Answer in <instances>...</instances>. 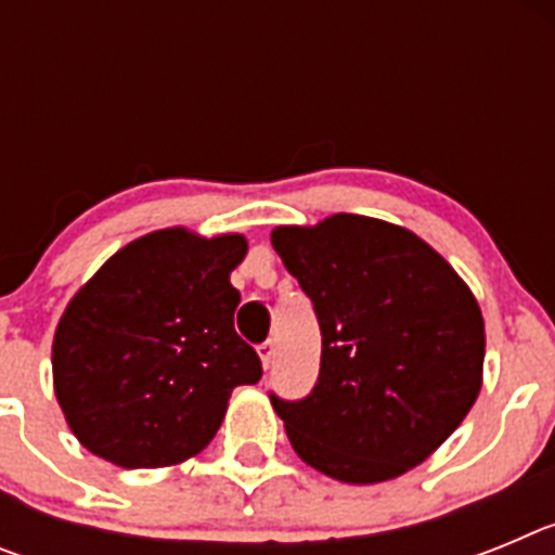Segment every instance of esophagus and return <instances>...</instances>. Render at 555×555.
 <instances>
[{"instance_id": "esophagus-1", "label": "esophagus", "mask_w": 555, "mask_h": 555, "mask_svg": "<svg viewBox=\"0 0 555 555\" xmlns=\"http://www.w3.org/2000/svg\"><path fill=\"white\" fill-rule=\"evenodd\" d=\"M258 356H261V364L269 370V364H272L274 358V341H263V345L258 347Z\"/></svg>"}]
</instances>
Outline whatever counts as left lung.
<instances>
[{
  "mask_svg": "<svg viewBox=\"0 0 555 555\" xmlns=\"http://www.w3.org/2000/svg\"><path fill=\"white\" fill-rule=\"evenodd\" d=\"M272 247L322 331L311 395L272 405L294 453L352 487L400 478L461 425L483 384L478 300L428 242L384 219L281 224Z\"/></svg>",
  "mask_w": 555,
  "mask_h": 555,
  "instance_id": "obj_1",
  "label": "left lung"
}]
</instances>
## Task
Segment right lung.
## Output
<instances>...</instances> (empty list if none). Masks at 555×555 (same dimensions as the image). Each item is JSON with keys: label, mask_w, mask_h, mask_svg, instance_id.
Segmentation results:
<instances>
[{"label": "right lung", "mask_w": 555, "mask_h": 555, "mask_svg": "<svg viewBox=\"0 0 555 555\" xmlns=\"http://www.w3.org/2000/svg\"><path fill=\"white\" fill-rule=\"evenodd\" d=\"M247 238L185 228L111 255L72 297L52 341V384L77 442L125 469L175 467L208 448L235 386L261 358L233 327L230 272Z\"/></svg>", "instance_id": "right-lung-1"}]
</instances>
